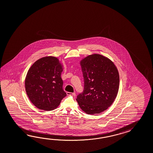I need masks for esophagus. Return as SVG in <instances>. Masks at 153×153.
<instances>
[{
    "label": "esophagus",
    "mask_w": 153,
    "mask_h": 153,
    "mask_svg": "<svg viewBox=\"0 0 153 153\" xmlns=\"http://www.w3.org/2000/svg\"><path fill=\"white\" fill-rule=\"evenodd\" d=\"M67 95L68 96H75L76 94L75 93H71V92H67Z\"/></svg>",
    "instance_id": "34e87169"
}]
</instances>
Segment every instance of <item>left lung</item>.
I'll return each mask as SVG.
<instances>
[{"mask_svg":"<svg viewBox=\"0 0 153 153\" xmlns=\"http://www.w3.org/2000/svg\"><path fill=\"white\" fill-rule=\"evenodd\" d=\"M84 90L76 100L87 114H100L110 107L119 90V75L111 60L100 54L87 56L80 61Z\"/></svg>","mask_w":153,"mask_h":153,"instance_id":"left-lung-1","label":"left lung"}]
</instances>
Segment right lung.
<instances>
[{
  "instance_id": "add662e5",
  "label": "right lung",
  "mask_w": 153,
  "mask_h": 153,
  "mask_svg": "<svg viewBox=\"0 0 153 153\" xmlns=\"http://www.w3.org/2000/svg\"><path fill=\"white\" fill-rule=\"evenodd\" d=\"M62 71L59 60L53 56L42 57L29 68L25 80V90L30 101L37 108L53 110L66 96L61 77Z\"/></svg>"
}]
</instances>
